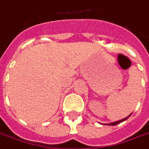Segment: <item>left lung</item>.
<instances>
[{
    "instance_id": "left-lung-1",
    "label": "left lung",
    "mask_w": 149,
    "mask_h": 149,
    "mask_svg": "<svg viewBox=\"0 0 149 149\" xmlns=\"http://www.w3.org/2000/svg\"><path fill=\"white\" fill-rule=\"evenodd\" d=\"M132 115V113L130 114V115H128L127 117V118H124V119H122V120H118V121H115V122H113V123H111V124H107V125H111V126H113V125H117L118 124H120V123L123 122V121H125V120H126L127 119V118H129L130 116Z\"/></svg>"
}]
</instances>
